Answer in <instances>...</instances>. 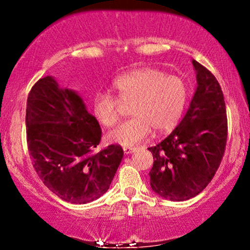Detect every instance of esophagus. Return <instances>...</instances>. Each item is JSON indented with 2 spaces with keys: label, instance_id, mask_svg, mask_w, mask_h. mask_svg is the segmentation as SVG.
<instances>
[{
  "label": "esophagus",
  "instance_id": "esophagus-1",
  "mask_svg": "<svg viewBox=\"0 0 250 250\" xmlns=\"http://www.w3.org/2000/svg\"><path fill=\"white\" fill-rule=\"evenodd\" d=\"M135 150H136V148L135 147H123V151H125V154H131L134 153Z\"/></svg>",
  "mask_w": 250,
  "mask_h": 250
}]
</instances>
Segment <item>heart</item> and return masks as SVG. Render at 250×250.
Returning a JSON list of instances; mask_svg holds the SVG:
<instances>
[{
    "label": "heart",
    "mask_w": 250,
    "mask_h": 250,
    "mask_svg": "<svg viewBox=\"0 0 250 250\" xmlns=\"http://www.w3.org/2000/svg\"><path fill=\"white\" fill-rule=\"evenodd\" d=\"M113 96L97 93L91 113L100 125L113 127L120 116V104H129L130 119L109 131V142L133 147L150 134L168 131L180 121L189 99L187 82L154 68L134 69L116 77L110 85Z\"/></svg>",
    "instance_id": "1"
}]
</instances>
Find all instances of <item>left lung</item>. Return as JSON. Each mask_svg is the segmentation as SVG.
I'll return each mask as SVG.
<instances>
[{"mask_svg":"<svg viewBox=\"0 0 250 250\" xmlns=\"http://www.w3.org/2000/svg\"><path fill=\"white\" fill-rule=\"evenodd\" d=\"M197 88L187 114L173 133L149 147L154 165L149 176L156 194L170 201L199 195L213 180L226 150L228 120L216 77L193 60Z\"/></svg>","mask_w":250,"mask_h":250,"instance_id":"left-lung-1","label":"left lung"}]
</instances>
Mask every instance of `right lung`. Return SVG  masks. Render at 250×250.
Segmentation results:
<instances>
[{
  "label": "right lung",
  "mask_w": 250,
  "mask_h": 250,
  "mask_svg": "<svg viewBox=\"0 0 250 250\" xmlns=\"http://www.w3.org/2000/svg\"><path fill=\"white\" fill-rule=\"evenodd\" d=\"M25 125L34 169L60 199L83 205L108 190L123 149L110 145L95 153L101 127L75 91L51 76L40 79L28 95Z\"/></svg>",
  "instance_id": "add662e5"
}]
</instances>
